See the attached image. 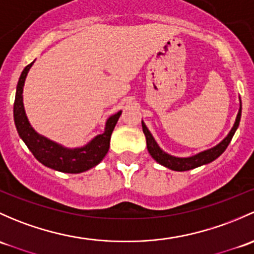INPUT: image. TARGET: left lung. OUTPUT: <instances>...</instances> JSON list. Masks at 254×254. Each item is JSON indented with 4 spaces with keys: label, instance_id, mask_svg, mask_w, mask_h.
Instances as JSON below:
<instances>
[{
    "label": "left lung",
    "instance_id": "obj_1",
    "mask_svg": "<svg viewBox=\"0 0 254 254\" xmlns=\"http://www.w3.org/2000/svg\"><path fill=\"white\" fill-rule=\"evenodd\" d=\"M241 108L242 107L240 106V111L239 113H237L236 122H235L233 129L230 130L229 135L226 136V137L224 138L219 145L210 149H207V151L201 152V153L196 154V156L188 157V158H179V157L170 156V154L165 153L164 151H162V149L159 148V146L157 145L153 136H152L151 132H149V130L146 127L145 123L142 122V130H143V134L146 136V142H147V149L149 154H151L152 158H153L156 162H158L159 164L164 165V167L169 168V169L172 170H176V172H185V170L194 169V168L201 167V165L208 164V163L213 162L214 159H217L224 151H225L226 147L229 146V143H230L231 138H233L235 131H236V129L239 127L240 119H241Z\"/></svg>",
    "mask_w": 254,
    "mask_h": 254
}]
</instances>
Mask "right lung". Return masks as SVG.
<instances>
[{"label": "right lung", "mask_w": 254, "mask_h": 254, "mask_svg": "<svg viewBox=\"0 0 254 254\" xmlns=\"http://www.w3.org/2000/svg\"><path fill=\"white\" fill-rule=\"evenodd\" d=\"M33 63L28 64L24 68L17 85L13 114H14V123L18 134L28 146V148L30 149L31 153L34 154V157L46 167L62 173H70V174H78V173L91 169L102 161L103 157L108 152L112 132H113L120 114H122V111L108 118L103 134L97 135L91 142L81 148H65L49 138L39 135L31 127L30 123L26 118L23 105L24 82H25V78Z\"/></svg>", "instance_id": "obj_1"}]
</instances>
